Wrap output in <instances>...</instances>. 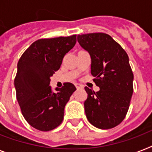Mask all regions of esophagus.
<instances>
[{"label":"esophagus","instance_id":"obj_1","mask_svg":"<svg viewBox=\"0 0 152 152\" xmlns=\"http://www.w3.org/2000/svg\"><path fill=\"white\" fill-rule=\"evenodd\" d=\"M75 86H76V89H81V88H83V85H81V84H80V83H76Z\"/></svg>","mask_w":152,"mask_h":152}]
</instances>
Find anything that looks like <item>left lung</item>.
I'll list each match as a JSON object with an SVG mask.
<instances>
[{"label": "left lung", "instance_id": "8db88e82", "mask_svg": "<svg viewBox=\"0 0 152 152\" xmlns=\"http://www.w3.org/2000/svg\"><path fill=\"white\" fill-rule=\"evenodd\" d=\"M77 41L90 53L91 72L100 88L95 92L85 87L87 118L98 129H112L125 119L133 92V73L129 56L105 33L78 34Z\"/></svg>", "mask_w": 152, "mask_h": 152}]
</instances>
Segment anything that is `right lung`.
<instances>
[{"label":"right lung","instance_id":"obj_1","mask_svg":"<svg viewBox=\"0 0 152 152\" xmlns=\"http://www.w3.org/2000/svg\"><path fill=\"white\" fill-rule=\"evenodd\" d=\"M76 35L42 39L31 45L17 64L14 84L25 120L40 131H50L61 124L64 106L76 90L64 83L53 92L50 76L61 67L64 55L73 48Z\"/></svg>","mask_w":152,"mask_h":152}]
</instances>
